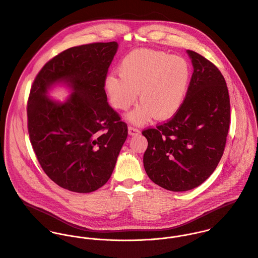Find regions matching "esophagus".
I'll use <instances>...</instances> for the list:
<instances>
[{
    "mask_svg": "<svg viewBox=\"0 0 258 258\" xmlns=\"http://www.w3.org/2000/svg\"><path fill=\"white\" fill-rule=\"evenodd\" d=\"M138 134H140V130H138L137 127L132 126V125L128 126V135L130 136H136Z\"/></svg>",
    "mask_w": 258,
    "mask_h": 258,
    "instance_id": "1",
    "label": "esophagus"
}]
</instances>
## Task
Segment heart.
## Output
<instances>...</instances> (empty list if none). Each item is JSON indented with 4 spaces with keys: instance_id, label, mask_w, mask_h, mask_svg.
<instances>
[{
    "instance_id": "1",
    "label": "heart",
    "mask_w": 258,
    "mask_h": 258,
    "mask_svg": "<svg viewBox=\"0 0 258 258\" xmlns=\"http://www.w3.org/2000/svg\"><path fill=\"white\" fill-rule=\"evenodd\" d=\"M119 75L109 74L104 89L113 107L130 108L138 97L142 101L127 115L134 124H143L153 116L168 119L182 107L191 81V66L182 56L154 49H137L123 57Z\"/></svg>"
}]
</instances>
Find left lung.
I'll return each mask as SVG.
<instances>
[{"label": "left lung", "mask_w": 258, "mask_h": 258, "mask_svg": "<svg viewBox=\"0 0 258 258\" xmlns=\"http://www.w3.org/2000/svg\"><path fill=\"white\" fill-rule=\"evenodd\" d=\"M194 72L180 110L166 123L143 132L148 140L144 167L149 178L173 192L205 182L220 162L230 123V100L219 69L187 50Z\"/></svg>", "instance_id": "obj_1"}]
</instances>
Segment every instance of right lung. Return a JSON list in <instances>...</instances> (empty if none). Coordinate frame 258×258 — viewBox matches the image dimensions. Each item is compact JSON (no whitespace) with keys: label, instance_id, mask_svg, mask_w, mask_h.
Masks as SVG:
<instances>
[{"label":"right lung","instance_id":"add662e5","mask_svg":"<svg viewBox=\"0 0 258 258\" xmlns=\"http://www.w3.org/2000/svg\"><path fill=\"white\" fill-rule=\"evenodd\" d=\"M117 42L69 48L48 61L36 76L28 99V131L36 157L58 186L90 193L110 178L127 138V125L109 106L104 90ZM63 85L64 102L48 91Z\"/></svg>","mask_w":258,"mask_h":258}]
</instances>
